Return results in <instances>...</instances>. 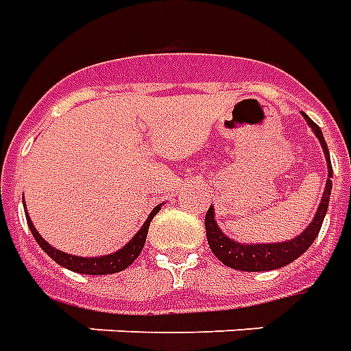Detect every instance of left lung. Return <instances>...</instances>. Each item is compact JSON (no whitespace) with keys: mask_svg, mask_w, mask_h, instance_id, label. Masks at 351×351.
Wrapping results in <instances>:
<instances>
[{"mask_svg":"<svg viewBox=\"0 0 351 351\" xmlns=\"http://www.w3.org/2000/svg\"><path fill=\"white\" fill-rule=\"evenodd\" d=\"M306 119L308 126L314 130L317 136V140L322 143L323 155L327 158V166H329V176H327V183H325V193L322 196V202L317 206L314 221L306 227L304 232H300L297 238H293L289 242H278V243H240L230 240L228 236L223 234V230L217 227L215 223V213H213V206H210V210L206 213V236H208V243L210 250L213 251V255L230 268L236 270H243V272H265V270H276L282 268L285 265H289L295 259H299L300 255L314 243L315 236L319 234V228L325 219V213L329 208V196L330 189H332V166H330L329 149L327 143L323 140L322 128L306 115L302 113Z\"/></svg>","mask_w":351,"mask_h":351,"instance_id":"left-lung-1","label":"left lung"}]
</instances>
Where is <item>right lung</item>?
<instances>
[{
    "mask_svg": "<svg viewBox=\"0 0 351 351\" xmlns=\"http://www.w3.org/2000/svg\"><path fill=\"white\" fill-rule=\"evenodd\" d=\"M158 210H160V206H156L155 210L151 211V215H149L147 221L143 223V227L138 230V234L134 236L130 242L124 245L123 250L115 251V253H109V255H101V257H77V255H69V253H64V251L56 250V247H52L51 243L45 242L43 236L37 232L28 213H26V219H28V227L29 230H32L34 238L37 240V243L41 245V250H43L54 263H58L60 267H66L68 270L79 272V274L104 276L121 272V270L128 268L134 261L138 259V255H140L141 250H143L145 238H147V230L149 225H151V219L158 213Z\"/></svg>",
    "mask_w": 351,
    "mask_h": 351,
    "instance_id": "1",
    "label": "right lung"
}]
</instances>
